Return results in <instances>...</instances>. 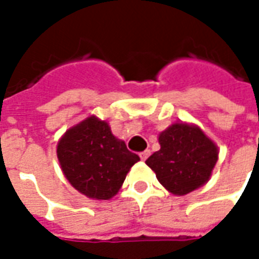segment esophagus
Listing matches in <instances>:
<instances>
[{
	"label": "esophagus",
	"instance_id": "esophagus-1",
	"mask_svg": "<svg viewBox=\"0 0 259 259\" xmlns=\"http://www.w3.org/2000/svg\"><path fill=\"white\" fill-rule=\"evenodd\" d=\"M150 157V150H146V151H143L140 152V158H141V161H146L147 158Z\"/></svg>",
	"mask_w": 259,
	"mask_h": 259
}]
</instances>
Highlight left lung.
Here are the masks:
<instances>
[{
  "mask_svg": "<svg viewBox=\"0 0 259 259\" xmlns=\"http://www.w3.org/2000/svg\"><path fill=\"white\" fill-rule=\"evenodd\" d=\"M158 141L161 148L146 163L169 193L186 195L209 180L219 150L200 126L176 122L159 133Z\"/></svg>",
  "mask_w": 259,
  "mask_h": 259,
  "instance_id": "obj_1",
  "label": "left lung"
}]
</instances>
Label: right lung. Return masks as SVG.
I'll return each mask as SVG.
<instances>
[{
    "instance_id": "add662e5",
    "label": "right lung",
    "mask_w": 259,
    "mask_h": 259,
    "mask_svg": "<svg viewBox=\"0 0 259 259\" xmlns=\"http://www.w3.org/2000/svg\"><path fill=\"white\" fill-rule=\"evenodd\" d=\"M57 157L65 178L91 200H109L118 194L139 155L112 135L107 120L87 116L69 127L57 144Z\"/></svg>"
}]
</instances>
